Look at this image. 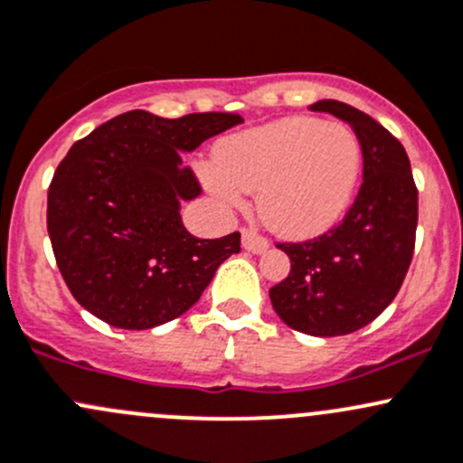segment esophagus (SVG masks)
<instances>
[{
    "label": "esophagus",
    "instance_id": "obj_1",
    "mask_svg": "<svg viewBox=\"0 0 463 463\" xmlns=\"http://www.w3.org/2000/svg\"><path fill=\"white\" fill-rule=\"evenodd\" d=\"M241 246H244L246 250L257 252V255H260V252L269 250V240L261 237L260 232L250 231V228H244V231H241Z\"/></svg>",
    "mask_w": 463,
    "mask_h": 463
}]
</instances>
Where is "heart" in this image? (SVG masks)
Segmentation results:
<instances>
[{
    "label": "heart",
    "instance_id": "1",
    "mask_svg": "<svg viewBox=\"0 0 463 463\" xmlns=\"http://www.w3.org/2000/svg\"><path fill=\"white\" fill-rule=\"evenodd\" d=\"M362 173V144L348 126L284 117L232 135L206 168L208 191L226 208L257 194V213L277 235L306 240L342 219Z\"/></svg>",
    "mask_w": 463,
    "mask_h": 463
}]
</instances>
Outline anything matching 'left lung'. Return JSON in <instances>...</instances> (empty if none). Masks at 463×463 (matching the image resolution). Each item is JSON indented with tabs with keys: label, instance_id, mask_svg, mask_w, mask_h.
Segmentation results:
<instances>
[{
	"label": "left lung",
	"instance_id": "obj_1",
	"mask_svg": "<svg viewBox=\"0 0 463 463\" xmlns=\"http://www.w3.org/2000/svg\"><path fill=\"white\" fill-rule=\"evenodd\" d=\"M310 110L350 124L362 144L364 182L339 226L277 244L290 257V272L269 295L293 330L337 337L371 324L402 288L415 250L417 186L403 146L371 115L335 99Z\"/></svg>",
	"mask_w": 463,
	"mask_h": 463
}]
</instances>
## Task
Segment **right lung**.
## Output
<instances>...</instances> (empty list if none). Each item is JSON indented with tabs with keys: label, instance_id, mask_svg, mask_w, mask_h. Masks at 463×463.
Wrapping results in <instances>:
<instances>
[{
	"label": "right lung",
	"instance_id": "obj_1",
	"mask_svg": "<svg viewBox=\"0 0 463 463\" xmlns=\"http://www.w3.org/2000/svg\"><path fill=\"white\" fill-rule=\"evenodd\" d=\"M241 121L128 110L72 144L52 175L46 222L61 277L89 313L126 330L166 324L240 252V232L197 240L179 208L202 193L182 153Z\"/></svg>",
	"mask_w": 463,
	"mask_h": 463
}]
</instances>
